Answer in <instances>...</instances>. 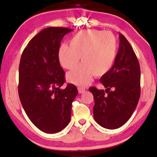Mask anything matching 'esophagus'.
<instances>
[{
	"mask_svg": "<svg viewBox=\"0 0 157 157\" xmlns=\"http://www.w3.org/2000/svg\"><path fill=\"white\" fill-rule=\"evenodd\" d=\"M78 92L80 93V94H81V93H83L84 92H86V89H85L84 87H78Z\"/></svg>",
	"mask_w": 157,
	"mask_h": 157,
	"instance_id": "1",
	"label": "esophagus"
}]
</instances>
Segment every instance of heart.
Here are the masks:
<instances>
[{"instance_id":"1","label":"heart","mask_w":157,"mask_h":157,"mask_svg":"<svg viewBox=\"0 0 157 157\" xmlns=\"http://www.w3.org/2000/svg\"><path fill=\"white\" fill-rule=\"evenodd\" d=\"M117 54V42L114 34L99 30H83L70 40V46L63 45L59 51L60 65L65 69L79 67L67 74V80L77 86L88 85L93 76H101L112 68Z\"/></svg>"}]
</instances>
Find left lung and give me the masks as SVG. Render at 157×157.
<instances>
[{
  "instance_id": "obj_1",
  "label": "left lung",
  "mask_w": 157,
  "mask_h": 157,
  "mask_svg": "<svg viewBox=\"0 0 157 157\" xmlns=\"http://www.w3.org/2000/svg\"><path fill=\"white\" fill-rule=\"evenodd\" d=\"M119 40L113 66L100 78L105 91L95 87L89 89L94 96V120L109 130L121 127L128 121L135 110L141 94L139 60L130 43L121 34Z\"/></svg>"
}]
</instances>
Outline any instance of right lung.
Returning a JSON list of instances; mask_svg holds the SVG:
<instances>
[{"instance_id":"1","label":"right lung","mask_w":157,"mask_h":157,"mask_svg":"<svg viewBox=\"0 0 157 157\" xmlns=\"http://www.w3.org/2000/svg\"><path fill=\"white\" fill-rule=\"evenodd\" d=\"M72 30L59 27L43 29L21 56L19 98L32 123L45 133H57L68 125L71 103L78 93L71 83L60 89L65 81L59 59L60 41Z\"/></svg>"}]
</instances>
